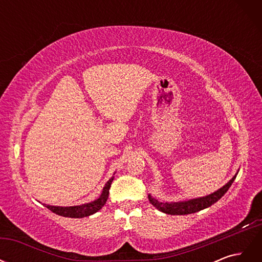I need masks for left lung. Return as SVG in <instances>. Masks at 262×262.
<instances>
[{
    "label": "left lung",
    "mask_w": 262,
    "mask_h": 262,
    "mask_svg": "<svg viewBox=\"0 0 262 262\" xmlns=\"http://www.w3.org/2000/svg\"><path fill=\"white\" fill-rule=\"evenodd\" d=\"M236 176H237V172L225 186L219 189L217 191L205 196L195 198V199H190L187 201H179V202H160L157 201L155 198L148 194V200L157 210H160L161 212H164L166 214H170V215H186V214L195 213L203 209H207L211 207L212 204L217 202L227 192V190L232 186Z\"/></svg>",
    "instance_id": "1"
}]
</instances>
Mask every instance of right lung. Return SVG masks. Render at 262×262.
<instances>
[{
    "label": "right lung",
    "instance_id": "add662e5",
    "mask_svg": "<svg viewBox=\"0 0 262 262\" xmlns=\"http://www.w3.org/2000/svg\"><path fill=\"white\" fill-rule=\"evenodd\" d=\"M114 176L110 178L102 189V192L98 199L94 200L90 203H84L81 205H74V207H54V205L43 204L46 208H48L53 213L58 214V215L64 216V217H72V219H82L85 216H90L92 214L99 211L107 202L108 195H109V189L112 186V182L114 180Z\"/></svg>",
    "mask_w": 262,
    "mask_h": 262
}]
</instances>
